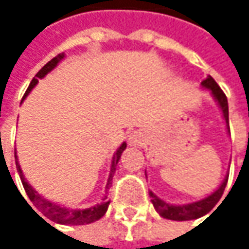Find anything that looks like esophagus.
Instances as JSON below:
<instances>
[{"label":"esophagus","instance_id":"esophagus-1","mask_svg":"<svg viewBox=\"0 0 249 249\" xmlns=\"http://www.w3.org/2000/svg\"><path fill=\"white\" fill-rule=\"evenodd\" d=\"M128 141H129L131 145H142L144 141H145V134H144L142 131H140V129H138V131H134V132L129 135Z\"/></svg>","mask_w":249,"mask_h":249}]
</instances>
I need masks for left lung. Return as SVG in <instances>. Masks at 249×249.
<instances>
[{
    "label": "left lung",
    "instance_id": "left-lung-1",
    "mask_svg": "<svg viewBox=\"0 0 249 249\" xmlns=\"http://www.w3.org/2000/svg\"><path fill=\"white\" fill-rule=\"evenodd\" d=\"M202 86L211 90L212 96L215 98V101L218 102V105H219V108L222 111V115H224V120L226 123V128L229 129L228 99H226L225 93L222 92V89L218 86V83L215 82V79L212 76H208L202 82ZM228 176L229 174L225 176L224 181L221 183V186L213 193H211L209 196H206V197H203V199H200L197 202H192V203H186V205H172V203H167L163 199L157 197L151 190L148 193H150L154 209L159 212V215L161 218L170 219V221H192V219H197V218L205 216L206 213H209L215 208V205L219 202V199L224 195V190L226 187V183H228Z\"/></svg>",
    "mask_w": 249,
    "mask_h": 249
}]
</instances>
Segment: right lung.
Here are the masks:
<instances>
[{
    "label": "right lung",
    "instance_id": "right-lung-1",
    "mask_svg": "<svg viewBox=\"0 0 249 249\" xmlns=\"http://www.w3.org/2000/svg\"><path fill=\"white\" fill-rule=\"evenodd\" d=\"M63 59H65V53H60V54H57L56 57H53L49 63H46V65L37 72V75L33 77V80L30 82V85H28V88H27V90H25L24 98L31 92V89L38 83V79H43L47 73H50V72L63 60ZM24 98H23V99H24ZM125 148H126V142H123V144L120 145V148L115 151L114 157H112L111 172H109L108 183H107V187H105V196H104L102 202L98 203V205H95V206L86 208V209H69V208L60 206L59 203H54V202H52V200L43 197V196H41L40 193H37V192L31 187V184L25 180L23 170H21V167H20V164H18L17 151H14V156H16L17 170H18L20 178H21V183H23V186H24V190L25 193H27V196H28V199L34 203V206H36L47 219H50L52 222H56V224L62 225H85L92 224V222L101 219V218L107 213L108 206H109V202H111V200H108V190H109V187H111V184H112V177H114V173H115L117 164H118V161H120V159H121V154H123V151H124ZM25 202H27V200H25ZM31 209H33V208H31ZM33 211H34V209H33ZM34 212H36V211H34ZM36 213H37V212H36ZM37 215H38V213H37ZM38 216H40V215H38ZM40 218H41V216H40ZM41 219H43V218H41ZM43 221H44V219H43ZM47 224H49V222H47Z\"/></svg>",
    "mask_w": 249,
    "mask_h": 249
}]
</instances>
